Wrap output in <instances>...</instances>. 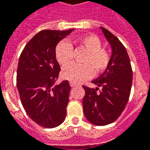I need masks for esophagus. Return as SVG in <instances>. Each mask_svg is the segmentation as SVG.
Instances as JSON below:
<instances>
[{"label":"esophagus","instance_id":"esophagus-1","mask_svg":"<svg viewBox=\"0 0 150 150\" xmlns=\"http://www.w3.org/2000/svg\"><path fill=\"white\" fill-rule=\"evenodd\" d=\"M70 85H71V88H74L75 86H77V83H74V82H70Z\"/></svg>","mask_w":150,"mask_h":150}]
</instances>
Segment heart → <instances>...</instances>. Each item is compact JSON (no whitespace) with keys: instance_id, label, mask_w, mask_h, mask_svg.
<instances>
[{"instance_id":"obj_1","label":"heart","mask_w":150,"mask_h":150,"mask_svg":"<svg viewBox=\"0 0 150 150\" xmlns=\"http://www.w3.org/2000/svg\"><path fill=\"white\" fill-rule=\"evenodd\" d=\"M78 42L88 52L83 60L84 65L71 64L62 71L63 78L74 83H80L90 78L93 70L96 73L105 71L111 60L109 52L102 47V42L96 35H83ZM55 54L58 63L65 67L73 59V47L67 41H62L56 47Z\"/></svg>"}]
</instances>
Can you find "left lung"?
<instances>
[{"label": "left lung", "instance_id": "8db88e82", "mask_svg": "<svg viewBox=\"0 0 150 150\" xmlns=\"http://www.w3.org/2000/svg\"><path fill=\"white\" fill-rule=\"evenodd\" d=\"M100 28L111 46V60L104 72L92 81L96 88L83 86V108L90 123L106 126L115 122L126 108L131 93L132 69L126 47L108 29Z\"/></svg>", "mask_w": 150, "mask_h": 150}]
</instances>
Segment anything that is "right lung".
<instances>
[{
	"mask_svg": "<svg viewBox=\"0 0 150 150\" xmlns=\"http://www.w3.org/2000/svg\"><path fill=\"white\" fill-rule=\"evenodd\" d=\"M73 30L38 33L19 57L16 81L20 100L28 117L45 128L57 127L66 119L71 86L68 80L55 83L61 71L55 50Z\"/></svg>",
	"mask_w": 150,
	"mask_h": 150,
	"instance_id": "add662e5",
	"label": "right lung"
}]
</instances>
